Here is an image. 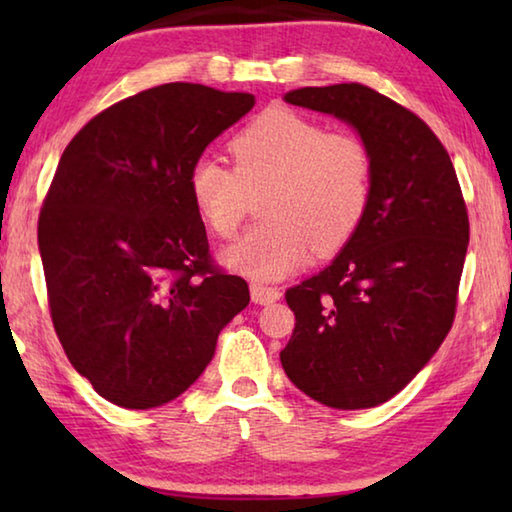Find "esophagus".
<instances>
[{
  "instance_id": "1",
  "label": "esophagus",
  "mask_w": 512,
  "mask_h": 512,
  "mask_svg": "<svg viewBox=\"0 0 512 512\" xmlns=\"http://www.w3.org/2000/svg\"><path fill=\"white\" fill-rule=\"evenodd\" d=\"M250 296H253V302H259V305H273L275 300L282 298V291L277 287H268V284L253 282L250 284Z\"/></svg>"
}]
</instances>
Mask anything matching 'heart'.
<instances>
[{
  "mask_svg": "<svg viewBox=\"0 0 512 512\" xmlns=\"http://www.w3.org/2000/svg\"><path fill=\"white\" fill-rule=\"evenodd\" d=\"M235 169L198 155L187 171V194L207 230L237 235L248 194L266 189V223L223 253L225 264L255 280H273L329 255L357 235L372 194V158L361 137L325 131L289 108H268L232 137Z\"/></svg>",
  "mask_w": 512,
  "mask_h": 512,
  "instance_id": "obj_1",
  "label": "heart"
}]
</instances>
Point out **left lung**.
Segmentation results:
<instances>
[{
	"label": "left lung",
	"mask_w": 512,
	"mask_h": 512,
	"mask_svg": "<svg viewBox=\"0 0 512 512\" xmlns=\"http://www.w3.org/2000/svg\"><path fill=\"white\" fill-rule=\"evenodd\" d=\"M284 99L357 128L372 158V194L341 255L287 289L296 327L280 361L311 400L370 409L400 393L452 329L470 241L465 198L436 133L368 85L302 88Z\"/></svg>",
	"instance_id": "obj_1"
}]
</instances>
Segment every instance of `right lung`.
Segmentation results:
<instances>
[{"label": "right lung", "instance_id": "1", "mask_svg": "<svg viewBox=\"0 0 512 512\" xmlns=\"http://www.w3.org/2000/svg\"><path fill=\"white\" fill-rule=\"evenodd\" d=\"M255 106L167 83L112 103L60 155L38 219L51 323L72 366L124 409L185 393L250 302L214 262L187 194L205 146Z\"/></svg>", "mask_w": 512, "mask_h": 512}]
</instances>
